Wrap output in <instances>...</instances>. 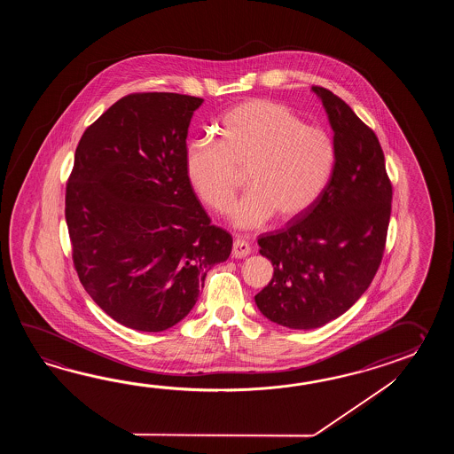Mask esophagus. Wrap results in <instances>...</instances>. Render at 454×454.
Returning <instances> with one entry per match:
<instances>
[{
    "instance_id": "34e87169",
    "label": "esophagus",
    "mask_w": 454,
    "mask_h": 454,
    "mask_svg": "<svg viewBox=\"0 0 454 454\" xmlns=\"http://www.w3.org/2000/svg\"><path fill=\"white\" fill-rule=\"evenodd\" d=\"M251 253L250 243L243 239H235L233 240V248H231V256L233 258H247Z\"/></svg>"
}]
</instances>
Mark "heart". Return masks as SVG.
Wrapping results in <instances>:
<instances>
[{
    "label": "heart",
    "instance_id": "heart-1",
    "mask_svg": "<svg viewBox=\"0 0 454 454\" xmlns=\"http://www.w3.org/2000/svg\"><path fill=\"white\" fill-rule=\"evenodd\" d=\"M217 133L219 143H188L184 172L198 198L217 213L231 207L240 188L238 172H245L250 192L231 211L239 229H258L274 215L280 223L299 219L318 203L336 168L333 136L279 102L253 98L233 106Z\"/></svg>",
    "mask_w": 454,
    "mask_h": 454
}]
</instances>
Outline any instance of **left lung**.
Instances as JSON below:
<instances>
[{"label": "left lung", "instance_id": "left-lung-1", "mask_svg": "<svg viewBox=\"0 0 454 454\" xmlns=\"http://www.w3.org/2000/svg\"><path fill=\"white\" fill-rule=\"evenodd\" d=\"M328 115L336 168L309 213L258 239L274 266L254 295L262 317L290 329L321 328L368 289L385 251L393 190L375 133L325 87H311Z\"/></svg>", "mask_w": 454, "mask_h": 454}]
</instances>
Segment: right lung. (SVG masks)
<instances>
[{
  "instance_id": "1",
  "label": "right lung",
  "mask_w": 454,
  "mask_h": 454,
  "mask_svg": "<svg viewBox=\"0 0 454 454\" xmlns=\"http://www.w3.org/2000/svg\"><path fill=\"white\" fill-rule=\"evenodd\" d=\"M200 97L120 98L77 145L67 223L81 284L126 328L159 333L192 311L209 270L231 256L184 172Z\"/></svg>"
}]
</instances>
